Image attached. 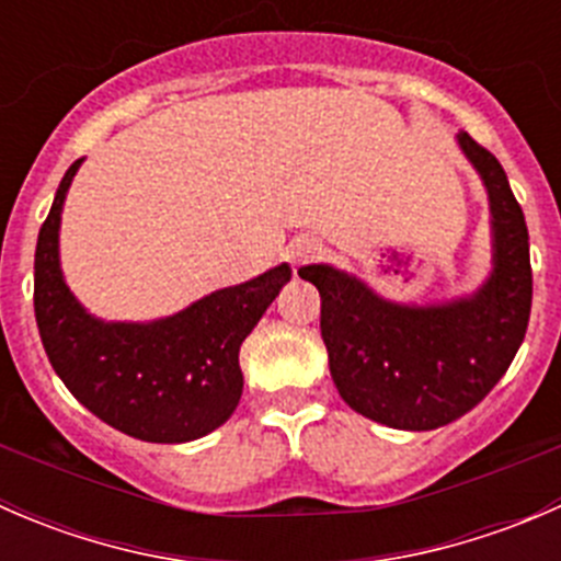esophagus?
I'll return each mask as SVG.
<instances>
[{"instance_id": "esophagus-1", "label": "esophagus", "mask_w": 561, "mask_h": 561, "mask_svg": "<svg viewBox=\"0 0 561 561\" xmlns=\"http://www.w3.org/2000/svg\"><path fill=\"white\" fill-rule=\"evenodd\" d=\"M320 252L322 244L314 236H298V239H293L290 247H287V260H290L293 265H304L309 263V260H314Z\"/></svg>"}]
</instances>
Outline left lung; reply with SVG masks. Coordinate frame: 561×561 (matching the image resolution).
I'll list each match as a JSON object with an SVG mask.
<instances>
[{"instance_id":"obj_1","label":"left lung","mask_w":561,"mask_h":561,"mask_svg":"<svg viewBox=\"0 0 561 561\" xmlns=\"http://www.w3.org/2000/svg\"><path fill=\"white\" fill-rule=\"evenodd\" d=\"M458 146L491 203L494 271L474 296L407 307L333 265H304L320 290V331L339 396L404 432L448 426L489 396L524 342L531 312L529 230L500 160L467 133Z\"/></svg>"}]
</instances>
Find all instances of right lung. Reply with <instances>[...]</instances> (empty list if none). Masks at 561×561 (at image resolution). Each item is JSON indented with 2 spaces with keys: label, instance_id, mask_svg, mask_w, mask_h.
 <instances>
[{
  "label": "right lung",
  "instance_id": "add662e5",
  "mask_svg": "<svg viewBox=\"0 0 561 561\" xmlns=\"http://www.w3.org/2000/svg\"><path fill=\"white\" fill-rule=\"evenodd\" d=\"M81 162L61 179L37 236L35 317L45 355L67 390L107 426L144 443L206 437L239 407L241 342L290 282V265L211 293L165 320H98L59 268L61 206Z\"/></svg>",
  "mask_w": 561,
  "mask_h": 561
}]
</instances>
